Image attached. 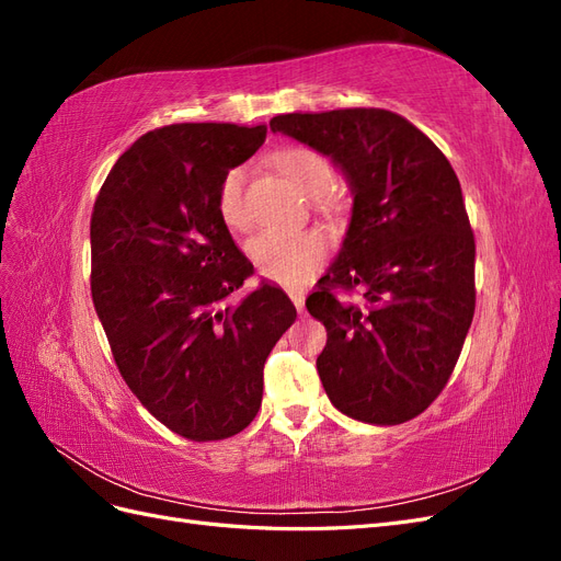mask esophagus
I'll return each instance as SVG.
<instances>
[{"label":"esophagus","mask_w":561,"mask_h":561,"mask_svg":"<svg viewBox=\"0 0 561 561\" xmlns=\"http://www.w3.org/2000/svg\"><path fill=\"white\" fill-rule=\"evenodd\" d=\"M290 299H293V304L297 307V311L301 313V311H304V293H301V290H293V293H290Z\"/></svg>","instance_id":"1"}]
</instances>
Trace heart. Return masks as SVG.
I'll return each instance as SVG.
<instances>
[{"label":"heart","mask_w":561,"mask_h":561,"mask_svg":"<svg viewBox=\"0 0 561 561\" xmlns=\"http://www.w3.org/2000/svg\"><path fill=\"white\" fill-rule=\"evenodd\" d=\"M276 165L304 196L318 201L322 213L344 210V196L330 190L334 182V168L320 151L311 147H287L278 151ZM245 180V168H233L222 180V186H219V217L231 229H245L250 225ZM248 252L262 271V276L287 287H299L325 262L330 243L320 231L264 229L257 236H252Z\"/></svg>","instance_id":"b5f03b06"}]
</instances>
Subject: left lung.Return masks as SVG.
I'll return each mask as SVG.
<instances>
[{
	"instance_id": "1",
	"label": "left lung",
	"mask_w": 561,
	"mask_h": 561,
	"mask_svg": "<svg viewBox=\"0 0 561 561\" xmlns=\"http://www.w3.org/2000/svg\"><path fill=\"white\" fill-rule=\"evenodd\" d=\"M271 130L330 157L353 192L344 245L307 299L328 330L322 388L351 419L410 421L443 393L474 313V236L454 168L388 110L278 114Z\"/></svg>"
}]
</instances>
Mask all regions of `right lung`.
Wrapping results in <instances>:
<instances>
[{
  "label": "right lung",
  "mask_w": 561,
  "mask_h": 561,
  "mask_svg": "<svg viewBox=\"0 0 561 561\" xmlns=\"http://www.w3.org/2000/svg\"><path fill=\"white\" fill-rule=\"evenodd\" d=\"M264 140L266 126L149 130L91 215V295L114 363L149 414L194 443L257 416L264 363L297 318L268 283L219 307L254 271L219 217V186Z\"/></svg>",
  "instance_id": "1"
}]
</instances>
